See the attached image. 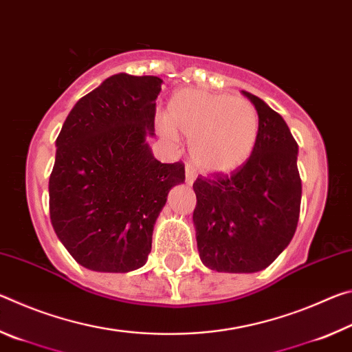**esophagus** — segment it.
I'll use <instances>...</instances> for the list:
<instances>
[{"label": "esophagus", "mask_w": 352, "mask_h": 352, "mask_svg": "<svg viewBox=\"0 0 352 352\" xmlns=\"http://www.w3.org/2000/svg\"><path fill=\"white\" fill-rule=\"evenodd\" d=\"M195 180V170H194V166L190 163H186V183L188 184H192Z\"/></svg>", "instance_id": "obj_1"}]
</instances>
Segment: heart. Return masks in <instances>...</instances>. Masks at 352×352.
Segmentation results:
<instances>
[{
	"label": "heart",
	"mask_w": 352,
	"mask_h": 352,
	"mask_svg": "<svg viewBox=\"0 0 352 352\" xmlns=\"http://www.w3.org/2000/svg\"><path fill=\"white\" fill-rule=\"evenodd\" d=\"M164 129L190 136L194 163L208 172H231L252 157L259 136V116L243 98L184 88L168 104Z\"/></svg>",
	"instance_id": "1"
}]
</instances>
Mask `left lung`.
Listing matches in <instances>:
<instances>
[{"instance_id": "8db88e82", "label": "left lung", "mask_w": 352, "mask_h": 352, "mask_svg": "<svg viewBox=\"0 0 352 352\" xmlns=\"http://www.w3.org/2000/svg\"><path fill=\"white\" fill-rule=\"evenodd\" d=\"M259 116L256 147L241 168L199 175L192 214L200 259L226 273L264 270L289 245L301 206L298 144L281 115L254 94Z\"/></svg>"}]
</instances>
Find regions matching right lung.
<instances>
[{"instance_id":"right-lung-1","label":"right lung","mask_w":352,"mask_h":352,"mask_svg":"<svg viewBox=\"0 0 352 352\" xmlns=\"http://www.w3.org/2000/svg\"><path fill=\"white\" fill-rule=\"evenodd\" d=\"M163 80L119 73L77 100L56 140L50 216L80 265L126 273L146 264L153 225L184 164L153 158L155 99Z\"/></svg>"}]
</instances>
